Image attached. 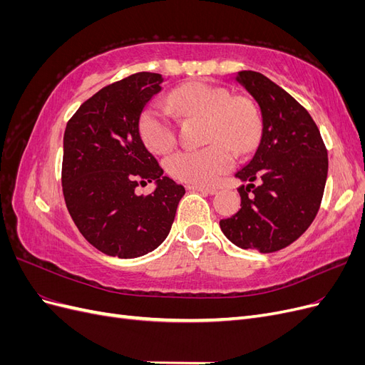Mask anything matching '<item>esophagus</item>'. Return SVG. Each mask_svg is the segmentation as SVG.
<instances>
[{
  "label": "esophagus",
  "instance_id": "1",
  "mask_svg": "<svg viewBox=\"0 0 365 365\" xmlns=\"http://www.w3.org/2000/svg\"><path fill=\"white\" fill-rule=\"evenodd\" d=\"M187 190H193V192H202V193H207V195H216V193H217V189H215V187L195 185V184L187 185Z\"/></svg>",
  "mask_w": 365,
  "mask_h": 365
}]
</instances>
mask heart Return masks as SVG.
I'll return each mask as SVG.
<instances>
[{
	"label": "heart",
	"instance_id": "1",
	"mask_svg": "<svg viewBox=\"0 0 365 365\" xmlns=\"http://www.w3.org/2000/svg\"><path fill=\"white\" fill-rule=\"evenodd\" d=\"M170 105L182 117L207 120V141L212 145L197 150H180L165 161L175 180L187 184H212L220 173L233 168L235 152L247 153L256 145L260 120L254 105L244 97H231L222 86L205 82L181 85L170 94ZM143 143L155 153L169 152L175 145L170 118L155 103H149L138 118Z\"/></svg>",
	"mask_w": 365,
	"mask_h": 365
}]
</instances>
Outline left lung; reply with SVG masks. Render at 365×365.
I'll return each mask as SVG.
<instances>
[{"instance_id":"8db88e82","label":"left lung","mask_w":365,"mask_h":365,"mask_svg":"<svg viewBox=\"0 0 365 365\" xmlns=\"http://www.w3.org/2000/svg\"><path fill=\"white\" fill-rule=\"evenodd\" d=\"M235 81L256 101L262 134L252 158L235 173L240 210L219 222L242 250L274 252L291 245L315 219L327 178V150L312 117L283 88L256 71Z\"/></svg>"}]
</instances>
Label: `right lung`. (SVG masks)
<instances>
[{
  "mask_svg": "<svg viewBox=\"0 0 365 365\" xmlns=\"http://www.w3.org/2000/svg\"><path fill=\"white\" fill-rule=\"evenodd\" d=\"M164 77L135 73L102 88L81 105L63 134L62 190L76 227L106 256L135 259L168 237L185 193L146 149L138 132L143 109ZM156 182L143 197L138 183Z\"/></svg>",
  "mask_w": 365,
  "mask_h": 365,
  "instance_id": "1",
  "label": "right lung"
}]
</instances>
